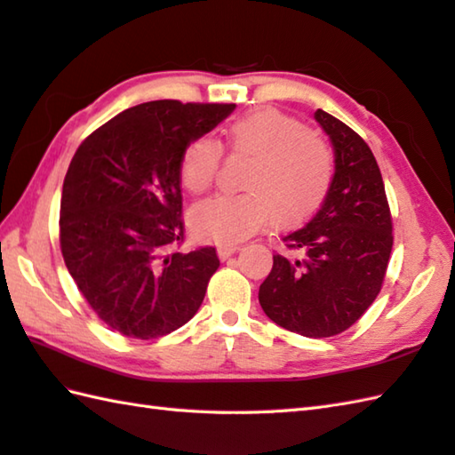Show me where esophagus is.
<instances>
[{"mask_svg":"<svg viewBox=\"0 0 455 455\" xmlns=\"http://www.w3.org/2000/svg\"><path fill=\"white\" fill-rule=\"evenodd\" d=\"M238 244H220V246H217V254H219V258H222V259H227V258H230L233 256L235 252H238Z\"/></svg>","mask_w":455,"mask_h":455,"instance_id":"obj_1","label":"esophagus"}]
</instances>
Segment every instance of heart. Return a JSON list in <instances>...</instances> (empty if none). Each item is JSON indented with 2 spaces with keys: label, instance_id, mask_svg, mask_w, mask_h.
I'll use <instances>...</instances> for the list:
<instances>
[{
  "label": "heart",
  "instance_id": "obj_1",
  "mask_svg": "<svg viewBox=\"0 0 455 455\" xmlns=\"http://www.w3.org/2000/svg\"><path fill=\"white\" fill-rule=\"evenodd\" d=\"M220 147L248 158L238 196H219L189 212L193 233L219 244L240 243L275 220L291 227L321 207L334 178L328 142L303 123L272 108L250 111L228 123ZM220 148L207 137L193 139L180 160L181 186L193 196L211 189Z\"/></svg>",
  "mask_w": 455,
  "mask_h": 455
}]
</instances>
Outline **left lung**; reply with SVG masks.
Wrapping results in <instances>:
<instances>
[{
  "instance_id": "obj_1",
  "label": "left lung",
  "mask_w": 455,
  "mask_h": 455,
  "mask_svg": "<svg viewBox=\"0 0 455 455\" xmlns=\"http://www.w3.org/2000/svg\"><path fill=\"white\" fill-rule=\"evenodd\" d=\"M316 123L334 150V178L323 207L282 240L299 258L274 256L259 305L279 326L307 338L344 332L381 291L393 222L379 166L360 134L323 109Z\"/></svg>"
}]
</instances>
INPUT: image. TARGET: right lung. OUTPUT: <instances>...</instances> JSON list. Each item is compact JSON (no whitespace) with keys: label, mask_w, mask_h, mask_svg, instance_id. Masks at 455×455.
<instances>
[{"label":"right lung","mask_w":455,"mask_h":455,"mask_svg":"<svg viewBox=\"0 0 455 455\" xmlns=\"http://www.w3.org/2000/svg\"><path fill=\"white\" fill-rule=\"evenodd\" d=\"M235 103L160 100L93 131L64 178L60 248L68 272L101 321L123 336H166L197 313L219 256L178 252L183 240L180 160Z\"/></svg>","instance_id":"right-lung-1"}]
</instances>
